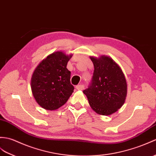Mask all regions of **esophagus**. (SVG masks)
I'll use <instances>...</instances> for the list:
<instances>
[{
  "instance_id": "34e87169",
  "label": "esophagus",
  "mask_w": 156,
  "mask_h": 156,
  "mask_svg": "<svg viewBox=\"0 0 156 156\" xmlns=\"http://www.w3.org/2000/svg\"><path fill=\"white\" fill-rule=\"evenodd\" d=\"M76 89L78 90H82L84 88V86L82 84H80V85H77L76 86Z\"/></svg>"
}]
</instances>
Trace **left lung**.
<instances>
[{
  "mask_svg": "<svg viewBox=\"0 0 156 156\" xmlns=\"http://www.w3.org/2000/svg\"><path fill=\"white\" fill-rule=\"evenodd\" d=\"M94 66L92 81L83 93L97 114L111 115L125 102L127 83L118 64L107 56H90Z\"/></svg>",
  "mask_w": 156,
  "mask_h": 156,
  "instance_id": "left-lung-1",
  "label": "left lung"
}]
</instances>
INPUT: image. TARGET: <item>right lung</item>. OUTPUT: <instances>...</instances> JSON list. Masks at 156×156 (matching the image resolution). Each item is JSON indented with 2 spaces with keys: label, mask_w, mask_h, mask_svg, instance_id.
I'll use <instances>...</instances> for the list:
<instances>
[{
  "label": "right lung",
  "mask_w": 156,
  "mask_h": 156,
  "mask_svg": "<svg viewBox=\"0 0 156 156\" xmlns=\"http://www.w3.org/2000/svg\"><path fill=\"white\" fill-rule=\"evenodd\" d=\"M72 56L54 52L36 68L31 78V90L37 102L48 110H55L66 103L74 92L70 71L66 68Z\"/></svg>",
  "instance_id": "add662e5"
}]
</instances>
